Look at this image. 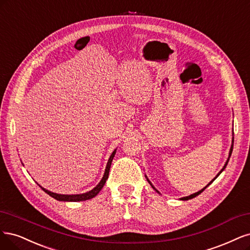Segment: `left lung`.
Masks as SVG:
<instances>
[{
  "label": "left lung",
  "mask_w": 250,
  "mask_h": 250,
  "mask_svg": "<svg viewBox=\"0 0 250 250\" xmlns=\"http://www.w3.org/2000/svg\"><path fill=\"white\" fill-rule=\"evenodd\" d=\"M232 147H233V137H232V139H231V146H230V148H229V158H228V160H227V162H225L224 166L222 167V169H221V170H220V171L218 172V174H217V175L215 176V178H214V179H213V180H212V181H211L210 183H208V184L207 185V186H206L205 188H203V189H201V190H199L198 192H195V193H193V194H191V195H189V196H185V197H182V198H180V199H181V200H188V199H191V198H194V197H196L197 195H199V194H200V193H201V192H203V191H204V190H205V189H206V188H207V187L208 186V185H210L211 183H213V182H214V180H216V179H217V176H218V175H219V174H220V173H221V172H222V171L224 170V169H225V167H227V165H228V163H229V158H230V155H231V151H232ZM146 178L147 182H148V183L150 184V186L152 187V189H155V190H156V191H157V192L159 193V194H160V192H159V191H158V190H157V189H156V188L154 187V185H152V184L150 183V181L148 180V178H147V176H146Z\"/></svg>",
  "instance_id": "1"
}]
</instances>
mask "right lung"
Wrapping results in <instances>:
<instances>
[{
	"mask_svg": "<svg viewBox=\"0 0 250 250\" xmlns=\"http://www.w3.org/2000/svg\"><path fill=\"white\" fill-rule=\"evenodd\" d=\"M115 154H116V148L113 150V152H112L109 160H108L107 165H106V169H104V173L103 175L101 182L98 185H96V186L92 190L88 191L86 193H82V194H58V193H54V192H51L49 190L44 189L43 187L40 186V185H38V186L42 188L46 193V194H49L50 196H52L53 198L57 199L59 201H84V200H87V199H91V198L95 197L96 195L99 194L100 191L104 186V184H106V181L108 180V176H109L111 163H112V161H113V158H114Z\"/></svg>",
	"mask_w": 250,
	"mask_h": 250,
	"instance_id": "obj_1",
	"label": "right lung"
}]
</instances>
